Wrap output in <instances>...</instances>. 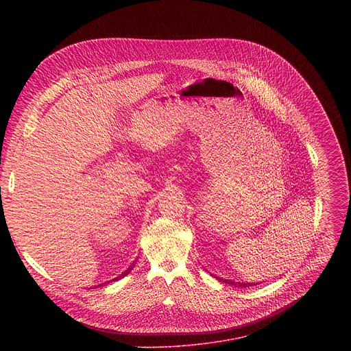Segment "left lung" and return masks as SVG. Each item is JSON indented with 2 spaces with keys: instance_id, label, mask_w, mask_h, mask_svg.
<instances>
[{
  "instance_id": "1",
  "label": "left lung",
  "mask_w": 351,
  "mask_h": 351,
  "mask_svg": "<svg viewBox=\"0 0 351 351\" xmlns=\"http://www.w3.org/2000/svg\"><path fill=\"white\" fill-rule=\"evenodd\" d=\"M222 282H225V283H229V285H233V286H236V287H239V286H241V287H248V286H253V285H256V283H240V282H232V280H228V279H221Z\"/></svg>"
}]
</instances>
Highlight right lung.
Instances as JSON below:
<instances>
[{
    "label": "right lung",
    "instance_id": "1",
    "mask_svg": "<svg viewBox=\"0 0 351 351\" xmlns=\"http://www.w3.org/2000/svg\"><path fill=\"white\" fill-rule=\"evenodd\" d=\"M132 269H133V268H132V265H130V267H129V268H128V269H126V271H125V272H123V274H121V275H119V276H118V278H115V279H112V280H118V279H121V278H123V276H126V275H128V274H129V272H130V271H132Z\"/></svg>",
    "mask_w": 351,
    "mask_h": 351
}]
</instances>
